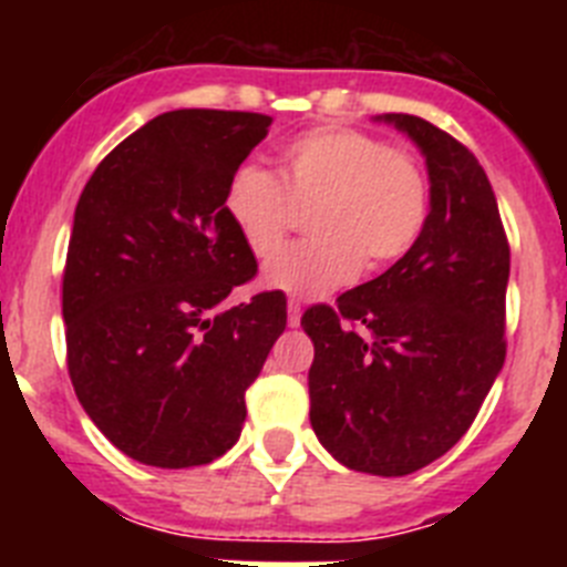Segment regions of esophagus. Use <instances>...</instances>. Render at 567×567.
Masks as SVG:
<instances>
[{
  "mask_svg": "<svg viewBox=\"0 0 567 567\" xmlns=\"http://www.w3.org/2000/svg\"><path fill=\"white\" fill-rule=\"evenodd\" d=\"M287 323H289V327H300V303H298V300H289V307H287Z\"/></svg>",
  "mask_w": 567,
  "mask_h": 567,
  "instance_id": "esophagus-1",
  "label": "esophagus"
}]
</instances>
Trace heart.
I'll return each mask as SVG.
<instances>
[{"mask_svg": "<svg viewBox=\"0 0 567 567\" xmlns=\"http://www.w3.org/2000/svg\"><path fill=\"white\" fill-rule=\"evenodd\" d=\"M224 213L255 258L272 255L300 213H312L315 238L264 269V287L309 300L403 258L429 221V182L412 153L378 135L315 127L280 150V178L255 164L235 169Z\"/></svg>", "mask_w": 567, "mask_h": 567, "instance_id": "obj_1", "label": "heart"}]
</instances>
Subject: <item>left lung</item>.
<instances>
[{"mask_svg":"<svg viewBox=\"0 0 567 567\" xmlns=\"http://www.w3.org/2000/svg\"><path fill=\"white\" fill-rule=\"evenodd\" d=\"M425 155L423 235L338 307H312L309 420L346 468L403 477L443 457L477 417L505 363L511 249L488 175L468 147L405 113H385Z\"/></svg>","mask_w":567,"mask_h":567,"instance_id":"1","label":"left lung"}]
</instances>
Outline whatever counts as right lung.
Segmentation results:
<instances>
[{"label":"right lung","mask_w":567,"mask_h":567,"mask_svg":"<svg viewBox=\"0 0 567 567\" xmlns=\"http://www.w3.org/2000/svg\"><path fill=\"white\" fill-rule=\"evenodd\" d=\"M269 124L238 110L155 115L76 204L62 280L68 372L99 432L144 465L227 454L244 394L287 329L284 292L221 307L258 272L224 193Z\"/></svg>","instance_id":"1"}]
</instances>
